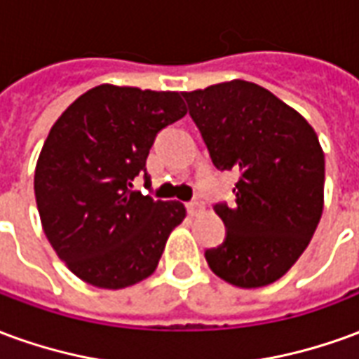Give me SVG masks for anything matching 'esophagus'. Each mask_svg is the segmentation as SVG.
<instances>
[{
  "label": "esophagus",
  "mask_w": 359,
  "mask_h": 359,
  "mask_svg": "<svg viewBox=\"0 0 359 359\" xmlns=\"http://www.w3.org/2000/svg\"><path fill=\"white\" fill-rule=\"evenodd\" d=\"M203 210H205V205H203V202L200 200V198H196V200L187 203V211L190 213V215H200Z\"/></svg>",
  "instance_id": "1"
}]
</instances>
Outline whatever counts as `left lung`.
<instances>
[{
    "mask_svg": "<svg viewBox=\"0 0 359 359\" xmlns=\"http://www.w3.org/2000/svg\"><path fill=\"white\" fill-rule=\"evenodd\" d=\"M182 97L213 165L241 172L236 203L213 205L226 234L205 259L234 286L271 285L308 248L323 213L325 156L316 130L254 82H223Z\"/></svg>",
    "mask_w": 359,
    "mask_h": 359,
    "instance_id": "8db88e82",
    "label": "left lung"
}]
</instances>
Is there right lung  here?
I'll list each match as a JSON object with an SVG mask.
<instances>
[{"mask_svg":"<svg viewBox=\"0 0 359 359\" xmlns=\"http://www.w3.org/2000/svg\"><path fill=\"white\" fill-rule=\"evenodd\" d=\"M187 115L179 92L102 84L74 100L38 157L34 194L43 233L74 275L125 288L156 271L187 210L133 190L156 136Z\"/></svg>","mask_w":359,"mask_h":359,"instance_id":"add662e5","label":"right lung"}]
</instances>
